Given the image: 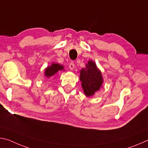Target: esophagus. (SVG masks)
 I'll use <instances>...</instances> for the list:
<instances>
[{
  "instance_id": "esophagus-1",
  "label": "esophagus",
  "mask_w": 148,
  "mask_h": 148,
  "mask_svg": "<svg viewBox=\"0 0 148 148\" xmlns=\"http://www.w3.org/2000/svg\"><path fill=\"white\" fill-rule=\"evenodd\" d=\"M69 68L70 70H73V69L75 68V64L73 62H71L69 64Z\"/></svg>"
}]
</instances>
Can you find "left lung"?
Here are the masks:
<instances>
[{
    "label": "left lung",
    "instance_id": "1",
    "mask_svg": "<svg viewBox=\"0 0 148 148\" xmlns=\"http://www.w3.org/2000/svg\"><path fill=\"white\" fill-rule=\"evenodd\" d=\"M80 81L84 93L87 97L94 95L102 87L103 79L102 74L92 60L88 61L85 68L80 71Z\"/></svg>",
    "mask_w": 148,
    "mask_h": 148
}]
</instances>
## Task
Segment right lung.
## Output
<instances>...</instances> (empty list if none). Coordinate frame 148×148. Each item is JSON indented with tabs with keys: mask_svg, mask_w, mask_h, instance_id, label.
<instances>
[{
	"mask_svg": "<svg viewBox=\"0 0 148 148\" xmlns=\"http://www.w3.org/2000/svg\"><path fill=\"white\" fill-rule=\"evenodd\" d=\"M62 70L64 71V67L62 65L53 62L50 66H48L45 69V76L49 79L50 77H54L58 71H62Z\"/></svg>",
	"mask_w": 148,
	"mask_h": 148,
	"instance_id": "obj_1",
	"label": "right lung"
}]
</instances>
